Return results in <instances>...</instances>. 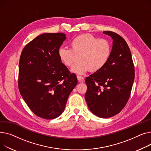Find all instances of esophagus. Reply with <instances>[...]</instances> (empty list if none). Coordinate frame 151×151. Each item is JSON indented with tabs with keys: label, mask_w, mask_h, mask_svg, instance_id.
<instances>
[{
	"label": "esophagus",
	"mask_w": 151,
	"mask_h": 151,
	"mask_svg": "<svg viewBox=\"0 0 151 151\" xmlns=\"http://www.w3.org/2000/svg\"><path fill=\"white\" fill-rule=\"evenodd\" d=\"M77 80L79 81V82H81L83 80V77L82 76H77Z\"/></svg>",
	"instance_id": "esophagus-1"
}]
</instances>
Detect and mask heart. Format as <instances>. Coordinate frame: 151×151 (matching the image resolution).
Segmentation results:
<instances>
[{"label":"heart","instance_id":"1","mask_svg":"<svg viewBox=\"0 0 151 151\" xmlns=\"http://www.w3.org/2000/svg\"><path fill=\"white\" fill-rule=\"evenodd\" d=\"M111 54L110 42L90 34H83L74 38L70 42V48L60 47L58 57L65 66H71L70 71L77 74L86 72L94 73L102 69L109 60Z\"/></svg>","mask_w":151,"mask_h":151}]
</instances>
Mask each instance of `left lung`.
Masks as SVG:
<instances>
[{"instance_id": "left-lung-1", "label": "left lung", "mask_w": 151, "mask_h": 151, "mask_svg": "<svg viewBox=\"0 0 151 151\" xmlns=\"http://www.w3.org/2000/svg\"><path fill=\"white\" fill-rule=\"evenodd\" d=\"M113 39L111 54L102 69L85 78V100L90 110L99 118L119 113L126 105L135 78V69L126 41L116 33L104 31Z\"/></svg>"}]
</instances>
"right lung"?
I'll use <instances>...</instances> for the list:
<instances>
[{"label":"right lung","instance_id":"right-lung-1","mask_svg":"<svg viewBox=\"0 0 151 151\" xmlns=\"http://www.w3.org/2000/svg\"><path fill=\"white\" fill-rule=\"evenodd\" d=\"M62 33H43L24 47L19 64L18 87L23 99L38 117L52 119L64 111L77 84L58 52L66 40Z\"/></svg>","mask_w":151,"mask_h":151}]
</instances>
